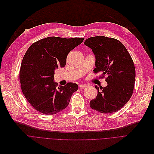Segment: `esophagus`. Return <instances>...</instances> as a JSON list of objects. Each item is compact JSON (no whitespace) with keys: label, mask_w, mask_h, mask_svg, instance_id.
Wrapping results in <instances>:
<instances>
[{"label":"esophagus","mask_w":154,"mask_h":154,"mask_svg":"<svg viewBox=\"0 0 154 154\" xmlns=\"http://www.w3.org/2000/svg\"><path fill=\"white\" fill-rule=\"evenodd\" d=\"M79 87L81 89H83V88H86L87 86H86V85H85V84H84V85L81 84V85H79Z\"/></svg>","instance_id":"obj_1"}]
</instances>
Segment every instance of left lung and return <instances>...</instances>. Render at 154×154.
<instances>
[{
	"label": "left lung",
	"mask_w": 154,
	"mask_h": 154,
	"mask_svg": "<svg viewBox=\"0 0 154 154\" xmlns=\"http://www.w3.org/2000/svg\"><path fill=\"white\" fill-rule=\"evenodd\" d=\"M84 45L90 48L95 56L94 72L106 75L108 85L95 86L97 97L91 100L90 107L102 113H112L122 108L132 95L135 69L126 48L119 40L105 36L87 39Z\"/></svg>",
	"instance_id": "8db88e82"
}]
</instances>
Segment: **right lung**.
Instances as JSON below:
<instances>
[{
	"mask_svg": "<svg viewBox=\"0 0 154 154\" xmlns=\"http://www.w3.org/2000/svg\"><path fill=\"white\" fill-rule=\"evenodd\" d=\"M84 39L48 37L34 42L26 51L19 73L21 89L39 112L54 115L69 105L78 85L68 83L57 88L54 75L58 67L65 66L68 53Z\"/></svg>",
	"mask_w": 154,
	"mask_h": 154,
	"instance_id": "1",
	"label": "right lung"
}]
</instances>
